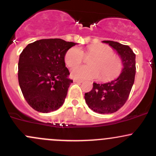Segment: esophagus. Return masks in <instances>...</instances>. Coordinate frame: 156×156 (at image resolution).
I'll list each match as a JSON object with an SVG mask.
<instances>
[{
    "mask_svg": "<svg viewBox=\"0 0 156 156\" xmlns=\"http://www.w3.org/2000/svg\"><path fill=\"white\" fill-rule=\"evenodd\" d=\"M74 81L76 83H79V84H81V83L83 82V81H81V80H78V79H74Z\"/></svg>",
    "mask_w": 156,
    "mask_h": 156,
    "instance_id": "obj_1",
    "label": "esophagus"
}]
</instances>
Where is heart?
Masks as SVG:
<instances>
[{"mask_svg": "<svg viewBox=\"0 0 156 156\" xmlns=\"http://www.w3.org/2000/svg\"><path fill=\"white\" fill-rule=\"evenodd\" d=\"M85 55H94L88 62L90 66H76L71 69V75L75 79L91 80L100 78L103 81H109L117 78L122 71V61L115 56L114 51L106 44H94L88 47ZM84 59V52L79 48H69L64 56L66 66H73L81 63Z\"/></svg>", "mask_w": 156, "mask_h": 156, "instance_id": "1", "label": "heart"}]
</instances>
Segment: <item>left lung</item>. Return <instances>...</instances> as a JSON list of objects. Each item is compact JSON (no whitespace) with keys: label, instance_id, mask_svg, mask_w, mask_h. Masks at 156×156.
<instances>
[{"label":"left lung","instance_id":"left-lung-1","mask_svg":"<svg viewBox=\"0 0 156 156\" xmlns=\"http://www.w3.org/2000/svg\"><path fill=\"white\" fill-rule=\"evenodd\" d=\"M103 43L117 51L123 64L122 73L114 81L106 84H93L90 92L84 94L88 107L100 114H111L122 108L126 103L136 73L135 53L127 45L112 41H103Z\"/></svg>","mask_w":156,"mask_h":156}]
</instances>
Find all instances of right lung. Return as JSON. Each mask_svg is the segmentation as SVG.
Listing matches in <instances>:
<instances>
[{
    "mask_svg": "<svg viewBox=\"0 0 156 156\" xmlns=\"http://www.w3.org/2000/svg\"><path fill=\"white\" fill-rule=\"evenodd\" d=\"M76 44L60 38L41 39L23 50L18 63V79L23 97L31 107L48 113L60 108L73 81L68 78L64 56Z\"/></svg>",
    "mask_w": 156,
    "mask_h": 156,
    "instance_id": "right-lung-1",
    "label": "right lung"
}]
</instances>
